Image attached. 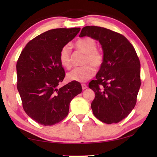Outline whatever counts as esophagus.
Listing matches in <instances>:
<instances>
[{
	"label": "esophagus",
	"mask_w": 157,
	"mask_h": 157,
	"mask_svg": "<svg viewBox=\"0 0 157 157\" xmlns=\"http://www.w3.org/2000/svg\"><path fill=\"white\" fill-rule=\"evenodd\" d=\"M82 88L83 90H85L86 88H87V86L85 84H82Z\"/></svg>",
	"instance_id": "1"
}]
</instances>
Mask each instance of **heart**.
Listing matches in <instances>:
<instances>
[{"label": "heart", "mask_w": 157, "mask_h": 157, "mask_svg": "<svg viewBox=\"0 0 157 157\" xmlns=\"http://www.w3.org/2000/svg\"><path fill=\"white\" fill-rule=\"evenodd\" d=\"M75 48L78 51L85 54L84 64L85 65L73 69L67 75L69 80L78 82H84L88 80L94 76L96 68H99L103 61L104 55L99 50L96 49L97 44L95 40L87 37L79 40L75 43ZM59 61L62 66L67 69H70L71 64V49L69 45L63 46L59 52Z\"/></svg>", "instance_id": "heart-1"}]
</instances>
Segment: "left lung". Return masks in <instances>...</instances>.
<instances>
[{"instance_id": "left-lung-1", "label": "left lung", "mask_w": 157, "mask_h": 157, "mask_svg": "<svg viewBox=\"0 0 157 157\" xmlns=\"http://www.w3.org/2000/svg\"><path fill=\"white\" fill-rule=\"evenodd\" d=\"M79 37L88 36L102 46L104 61L89 88L95 92L93 114L107 124L125 118L134 108L141 85L140 63L125 36L98 26L83 28Z\"/></svg>"}]
</instances>
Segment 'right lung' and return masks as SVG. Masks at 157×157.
Returning <instances> with one entry per match:
<instances>
[{
    "instance_id": "add662e5",
    "label": "right lung",
    "mask_w": 157,
    "mask_h": 157,
    "mask_svg": "<svg viewBox=\"0 0 157 157\" xmlns=\"http://www.w3.org/2000/svg\"><path fill=\"white\" fill-rule=\"evenodd\" d=\"M79 31V28L51 29L29 41L20 54L17 86L25 112L39 124L52 125L62 121L71 100L82 92L81 84L75 81L58 88L65 75L60 51Z\"/></svg>"
}]
</instances>
